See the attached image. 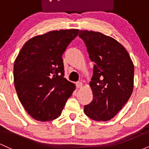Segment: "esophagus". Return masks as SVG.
Masks as SVG:
<instances>
[{
    "label": "esophagus",
    "instance_id": "obj_1",
    "mask_svg": "<svg viewBox=\"0 0 149 149\" xmlns=\"http://www.w3.org/2000/svg\"><path fill=\"white\" fill-rule=\"evenodd\" d=\"M83 84L81 81H78V82L76 83V87L77 88V89H79V88H81V87H82Z\"/></svg>",
    "mask_w": 149,
    "mask_h": 149
}]
</instances>
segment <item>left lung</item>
Returning <instances> with one entry per match:
<instances>
[{"label":"left lung","mask_w":149,"mask_h":149,"mask_svg":"<svg viewBox=\"0 0 149 149\" xmlns=\"http://www.w3.org/2000/svg\"><path fill=\"white\" fill-rule=\"evenodd\" d=\"M79 37L94 62L90 86L93 100L84 112L95 121H108L121 109L134 88V67L126 49L113 38L99 32L81 30Z\"/></svg>","instance_id":"left-lung-1"}]
</instances>
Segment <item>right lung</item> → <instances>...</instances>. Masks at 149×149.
<instances>
[{
    "label": "right lung",
    "mask_w": 149,
    "mask_h": 149,
    "mask_svg": "<svg viewBox=\"0 0 149 149\" xmlns=\"http://www.w3.org/2000/svg\"><path fill=\"white\" fill-rule=\"evenodd\" d=\"M79 30L51 31L32 38L19 52L13 68L20 102L33 119L40 121L61 115L74 84L65 78L62 54Z\"/></svg>",
    "instance_id": "1"
}]
</instances>
